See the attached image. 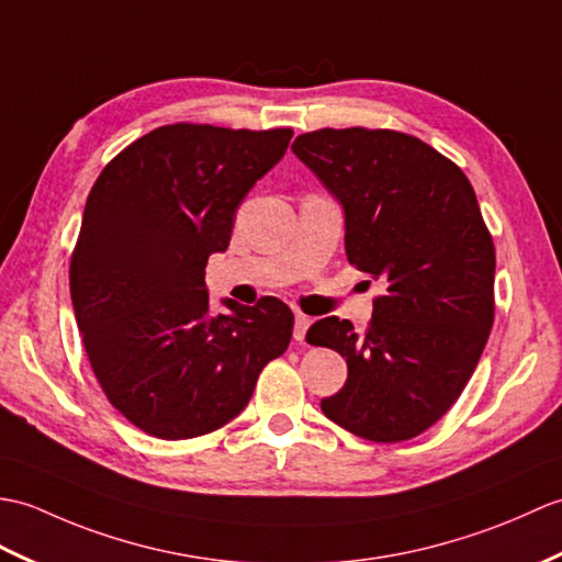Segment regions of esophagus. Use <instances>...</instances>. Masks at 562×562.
<instances>
[{
    "label": "esophagus",
    "instance_id": "1",
    "mask_svg": "<svg viewBox=\"0 0 562 562\" xmlns=\"http://www.w3.org/2000/svg\"><path fill=\"white\" fill-rule=\"evenodd\" d=\"M310 324H313V319H310L307 315L295 313V327H293V339H295V341H303V339H305Z\"/></svg>",
    "mask_w": 562,
    "mask_h": 562
}]
</instances>
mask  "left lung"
<instances>
[{"label": "left lung", "instance_id": "8db88e82", "mask_svg": "<svg viewBox=\"0 0 562 562\" xmlns=\"http://www.w3.org/2000/svg\"><path fill=\"white\" fill-rule=\"evenodd\" d=\"M291 148L339 202L348 261L384 285L366 334L339 317L307 331L348 366L324 416L372 442L416 438L464 392L493 327L495 247L476 192L402 132L319 130Z\"/></svg>", "mask_w": 562, "mask_h": 562}]
</instances>
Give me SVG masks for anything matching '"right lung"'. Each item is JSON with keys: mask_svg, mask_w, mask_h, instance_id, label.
I'll use <instances>...</instances> for the list:
<instances>
[{"mask_svg": "<svg viewBox=\"0 0 562 562\" xmlns=\"http://www.w3.org/2000/svg\"><path fill=\"white\" fill-rule=\"evenodd\" d=\"M291 130L170 124L130 144L86 199L69 267L74 315L108 402L160 440H190L247 406L261 368L291 344L277 297L211 313V255L235 211L283 158Z\"/></svg>", "mask_w": 562, "mask_h": 562, "instance_id": "obj_1", "label": "right lung"}]
</instances>
